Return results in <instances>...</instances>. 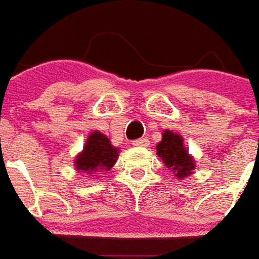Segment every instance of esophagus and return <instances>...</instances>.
<instances>
[{
  "label": "esophagus",
  "mask_w": 259,
  "mask_h": 259,
  "mask_svg": "<svg viewBox=\"0 0 259 259\" xmlns=\"http://www.w3.org/2000/svg\"><path fill=\"white\" fill-rule=\"evenodd\" d=\"M148 145H149L148 138H141V139L133 141V146H136V148H146Z\"/></svg>",
  "instance_id": "1"
}]
</instances>
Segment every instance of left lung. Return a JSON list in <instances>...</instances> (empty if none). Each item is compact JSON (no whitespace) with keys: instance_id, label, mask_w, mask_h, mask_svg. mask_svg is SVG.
Here are the masks:
<instances>
[{"instance_id":"1","label":"left lung","mask_w":259,"mask_h":259,"mask_svg":"<svg viewBox=\"0 0 259 259\" xmlns=\"http://www.w3.org/2000/svg\"><path fill=\"white\" fill-rule=\"evenodd\" d=\"M156 153L163 161V163L174 171L177 178H183L191 174L194 169V159L188 155L186 148L183 146V139L180 135H175L169 130H165L162 141L156 146Z\"/></svg>"}]
</instances>
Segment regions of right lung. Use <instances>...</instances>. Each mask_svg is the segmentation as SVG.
Masks as SVG:
<instances>
[{
    "instance_id": "obj_1",
    "label": "right lung",
    "mask_w": 259,
    "mask_h": 259,
    "mask_svg": "<svg viewBox=\"0 0 259 259\" xmlns=\"http://www.w3.org/2000/svg\"><path fill=\"white\" fill-rule=\"evenodd\" d=\"M117 155L118 149L110 143L108 138L100 132H93L87 139L84 151L76 156L75 165L76 169L85 172L108 171L117 161Z\"/></svg>"
}]
</instances>
